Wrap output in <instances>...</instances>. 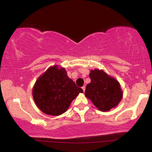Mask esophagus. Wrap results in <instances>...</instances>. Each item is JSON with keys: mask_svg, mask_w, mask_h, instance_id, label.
<instances>
[{"mask_svg": "<svg viewBox=\"0 0 152 152\" xmlns=\"http://www.w3.org/2000/svg\"><path fill=\"white\" fill-rule=\"evenodd\" d=\"M82 88V89H83V92H85V90H86V87H85V86H83Z\"/></svg>", "mask_w": 152, "mask_h": 152, "instance_id": "1", "label": "esophagus"}]
</instances>
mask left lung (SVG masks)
Here are the masks:
<instances>
[{"instance_id":"8db88e82","label":"left lung","mask_w":152,"mask_h":152,"mask_svg":"<svg viewBox=\"0 0 152 152\" xmlns=\"http://www.w3.org/2000/svg\"><path fill=\"white\" fill-rule=\"evenodd\" d=\"M89 78L91 82L86 86L85 95L96 108L106 112L119 104L123 93L117 80L97 69L91 71Z\"/></svg>"}]
</instances>
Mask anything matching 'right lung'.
Returning a JSON list of instances; mask_svg holds the SVG:
<instances>
[{
  "mask_svg": "<svg viewBox=\"0 0 152 152\" xmlns=\"http://www.w3.org/2000/svg\"><path fill=\"white\" fill-rule=\"evenodd\" d=\"M82 92L83 89L68 77L65 69L53 66L37 80L33 96L41 111L48 115H59L67 110L73 100Z\"/></svg>",
  "mask_w": 152,
  "mask_h": 152,
  "instance_id": "obj_1",
  "label": "right lung"
}]
</instances>
